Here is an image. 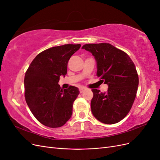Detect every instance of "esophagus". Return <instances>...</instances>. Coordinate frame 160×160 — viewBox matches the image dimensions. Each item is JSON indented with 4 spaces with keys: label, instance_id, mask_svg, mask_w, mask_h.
<instances>
[{
    "label": "esophagus",
    "instance_id": "34e87169",
    "mask_svg": "<svg viewBox=\"0 0 160 160\" xmlns=\"http://www.w3.org/2000/svg\"><path fill=\"white\" fill-rule=\"evenodd\" d=\"M86 89L85 88H83V87H81V88H79V91L80 93H83V92Z\"/></svg>",
    "mask_w": 160,
    "mask_h": 160
}]
</instances>
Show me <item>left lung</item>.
I'll return each instance as SVG.
<instances>
[{
  "mask_svg": "<svg viewBox=\"0 0 160 160\" xmlns=\"http://www.w3.org/2000/svg\"><path fill=\"white\" fill-rule=\"evenodd\" d=\"M97 62V76L108 85L107 92L92 89L91 108L101 123L114 124L122 120L132 107L139 84L136 68L129 55L109 43L86 44Z\"/></svg>",
  "mask_w": 160,
  "mask_h": 160,
  "instance_id": "8db88e82",
  "label": "left lung"
}]
</instances>
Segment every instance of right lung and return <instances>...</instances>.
Wrapping results in <instances>:
<instances>
[{"label": "right lung", "instance_id": "right-lung-1", "mask_svg": "<svg viewBox=\"0 0 160 160\" xmlns=\"http://www.w3.org/2000/svg\"><path fill=\"white\" fill-rule=\"evenodd\" d=\"M80 47L67 44L48 49L36 56L26 72V102L35 118L47 127H61L71 117L79 89L70 86L62 89L58 83L60 76L67 74L68 61Z\"/></svg>", "mask_w": 160, "mask_h": 160}]
</instances>
